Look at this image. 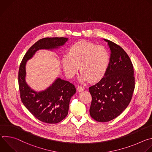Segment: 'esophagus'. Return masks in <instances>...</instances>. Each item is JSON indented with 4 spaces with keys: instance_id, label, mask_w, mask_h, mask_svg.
Here are the masks:
<instances>
[{
    "instance_id": "esophagus-1",
    "label": "esophagus",
    "mask_w": 152,
    "mask_h": 152,
    "mask_svg": "<svg viewBox=\"0 0 152 152\" xmlns=\"http://www.w3.org/2000/svg\"><path fill=\"white\" fill-rule=\"evenodd\" d=\"M77 90L79 92H82V91L85 90V88L83 87V86H78L77 88Z\"/></svg>"
}]
</instances>
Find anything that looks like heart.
<instances>
[{"label":"heart","mask_w":152,"mask_h":152,"mask_svg":"<svg viewBox=\"0 0 152 152\" xmlns=\"http://www.w3.org/2000/svg\"><path fill=\"white\" fill-rule=\"evenodd\" d=\"M110 60V55L106 48L87 41L77 42L68 50L67 55L62 59L64 70L69 77L81 72L79 81L81 83L97 81L105 75Z\"/></svg>","instance_id":"b5f03b06"}]
</instances>
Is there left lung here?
Listing matches in <instances>:
<instances>
[{
    "label": "left lung",
    "mask_w": 152,
    "mask_h": 152,
    "mask_svg": "<svg viewBox=\"0 0 152 152\" xmlns=\"http://www.w3.org/2000/svg\"><path fill=\"white\" fill-rule=\"evenodd\" d=\"M110 49V60L103 77L89 88L92 96L91 117L99 122L111 121L126 109L135 88L132 62L126 52L114 42L103 39Z\"/></svg>",
    "instance_id": "obj_1"
}]
</instances>
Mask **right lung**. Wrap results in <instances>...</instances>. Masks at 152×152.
<instances>
[{"mask_svg":"<svg viewBox=\"0 0 152 152\" xmlns=\"http://www.w3.org/2000/svg\"><path fill=\"white\" fill-rule=\"evenodd\" d=\"M68 40V38L64 37L38 40L29 49L20 66L18 85L21 102L34 117L46 123H58L67 115L70 100L76 93V88L69 81L57 77L45 90H34L26 81V63L38 50L59 49Z\"/></svg>","mask_w":152,"mask_h":152,"instance_id":"1","label":"right lung"}]
</instances>
